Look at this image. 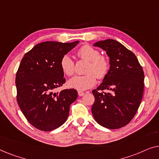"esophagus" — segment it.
Instances as JSON below:
<instances>
[{
    "instance_id": "esophagus-1",
    "label": "esophagus",
    "mask_w": 159,
    "mask_h": 159,
    "mask_svg": "<svg viewBox=\"0 0 159 159\" xmlns=\"http://www.w3.org/2000/svg\"><path fill=\"white\" fill-rule=\"evenodd\" d=\"M84 93L82 92V91H78V95H79V96H82V95H84Z\"/></svg>"
}]
</instances>
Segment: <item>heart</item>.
<instances>
[{"label": "heart", "instance_id": "heart-1", "mask_svg": "<svg viewBox=\"0 0 159 159\" xmlns=\"http://www.w3.org/2000/svg\"><path fill=\"white\" fill-rule=\"evenodd\" d=\"M80 59L88 61L85 73L82 76H75L67 82L70 88L77 90H85L93 88L96 83V77L101 80L107 75L109 71V61L106 56L100 54L98 50L90 45H84L77 51ZM60 67L62 72L66 76H71L75 71V62L68 55H64L61 58Z\"/></svg>", "mask_w": 159, "mask_h": 159}]
</instances>
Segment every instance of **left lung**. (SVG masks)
<instances>
[{"mask_svg": "<svg viewBox=\"0 0 159 159\" xmlns=\"http://www.w3.org/2000/svg\"><path fill=\"white\" fill-rule=\"evenodd\" d=\"M94 46L106 51L110 69L103 82L92 91L93 117L104 127L119 129L128 125L138 111L144 90V72L136 56L120 43L108 39Z\"/></svg>", "mask_w": 159, "mask_h": 159, "instance_id": "8db88e82", "label": "left lung"}]
</instances>
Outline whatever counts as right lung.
Wrapping results in <instances>:
<instances>
[{
	"instance_id": "obj_1",
	"label": "right lung",
	"mask_w": 159,
	"mask_h": 159,
	"mask_svg": "<svg viewBox=\"0 0 159 159\" xmlns=\"http://www.w3.org/2000/svg\"><path fill=\"white\" fill-rule=\"evenodd\" d=\"M78 43L43 42L21 59L16 75V100L26 119L37 129L51 131L68 118L70 105L77 98V90H53L66 82L61 58Z\"/></svg>"
}]
</instances>
